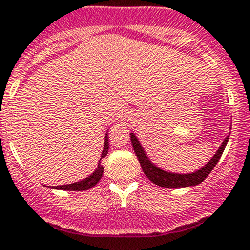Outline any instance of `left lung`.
<instances>
[{
  "mask_svg": "<svg viewBox=\"0 0 250 250\" xmlns=\"http://www.w3.org/2000/svg\"><path fill=\"white\" fill-rule=\"evenodd\" d=\"M130 139H131L132 147H134V151L136 153L137 158L140 161V165H141L142 170H144L145 175L151 180L153 184L159 185L162 188H168V189H179V188H189V187H195V185L200 184L204 180L206 179L208 174L211 173V170L215 168V166L217 165V162L220 161L221 156H222L223 151H225V147L227 145L228 139H229V135L223 140V142L221 144V146L218 147V149L216 151V153L213 154L212 158L206 163L204 167H201L200 169L195 170L191 173H174L169 172V170L162 169L161 167L153 163L151 161V158L148 157L147 152L145 151V148L142 147L141 142L139 141L136 136H135L134 132L130 134Z\"/></svg>",
  "mask_w": 250,
  "mask_h": 250,
  "instance_id": "obj_1",
  "label": "left lung"
}]
</instances>
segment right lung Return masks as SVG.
Segmentation results:
<instances>
[{
  "instance_id": "add662e5",
  "label": "right lung",
  "mask_w": 250,
  "mask_h": 250,
  "mask_svg": "<svg viewBox=\"0 0 250 250\" xmlns=\"http://www.w3.org/2000/svg\"><path fill=\"white\" fill-rule=\"evenodd\" d=\"M108 149H109V141H108V132L105 134V139H104V147L103 151H102V156L101 159H99L98 162V167L96 168L93 173L91 175H88L87 178L82 180H78L76 183H71V184H66V185H58V187H49L51 189H56V190H70V191H83V190H88L93 188L97 183L101 180L102 175H103V166H102V159L108 154Z\"/></svg>"
}]
</instances>
